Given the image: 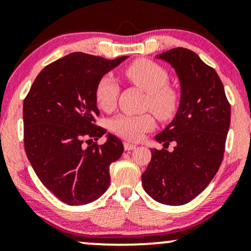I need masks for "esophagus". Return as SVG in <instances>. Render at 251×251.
I'll return each mask as SVG.
<instances>
[{
	"label": "esophagus",
	"mask_w": 251,
	"mask_h": 251,
	"mask_svg": "<svg viewBox=\"0 0 251 251\" xmlns=\"http://www.w3.org/2000/svg\"><path fill=\"white\" fill-rule=\"evenodd\" d=\"M123 146H125L126 151H133V150H135V148H136L135 145L129 144V142H125V144H123Z\"/></svg>",
	"instance_id": "1"
}]
</instances>
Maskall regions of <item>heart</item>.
I'll use <instances>...</instances> for the list:
<instances>
[{
	"label": "heart",
	"mask_w": 251,
	"mask_h": 251,
	"mask_svg": "<svg viewBox=\"0 0 251 251\" xmlns=\"http://www.w3.org/2000/svg\"><path fill=\"white\" fill-rule=\"evenodd\" d=\"M123 74L129 81L147 92L146 107L152 110L159 120L168 121L176 114L178 96L174 88L168 86L169 74L163 67L146 58H140L126 66ZM118 91L117 82L111 76L105 75L101 77L94 90L97 106L105 112L114 110ZM154 126L155 120L150 112L142 115H120L110 121V129L126 141H139Z\"/></svg>",
	"instance_id": "1"
}]
</instances>
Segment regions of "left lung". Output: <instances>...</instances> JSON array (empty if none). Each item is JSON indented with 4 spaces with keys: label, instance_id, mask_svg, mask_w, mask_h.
<instances>
[{
    "label": "left lung",
    "instance_id": "8db88e82",
    "mask_svg": "<svg viewBox=\"0 0 251 251\" xmlns=\"http://www.w3.org/2000/svg\"><path fill=\"white\" fill-rule=\"evenodd\" d=\"M157 58L169 62L180 82V103L174 121L155 135L161 150L142 174V185L155 201L170 206L190 202L219 170L230 128L231 106L220 77L195 52L175 48ZM176 144L166 151L170 142Z\"/></svg>",
    "mask_w": 251,
    "mask_h": 251
}]
</instances>
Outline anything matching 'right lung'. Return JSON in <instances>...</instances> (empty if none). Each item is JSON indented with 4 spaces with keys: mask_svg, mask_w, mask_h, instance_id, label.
I'll use <instances>...</instances> for the list:
<instances>
[{
    "mask_svg": "<svg viewBox=\"0 0 251 251\" xmlns=\"http://www.w3.org/2000/svg\"><path fill=\"white\" fill-rule=\"evenodd\" d=\"M126 56L106 60L73 52L48 64L24 100L25 152L40 182L69 206L90 203L107 190L110 165L123 153L118 137L96 125L94 90Z\"/></svg>",
    "mask_w": 251,
    "mask_h": 251,
    "instance_id": "add662e5",
    "label": "right lung"
}]
</instances>
